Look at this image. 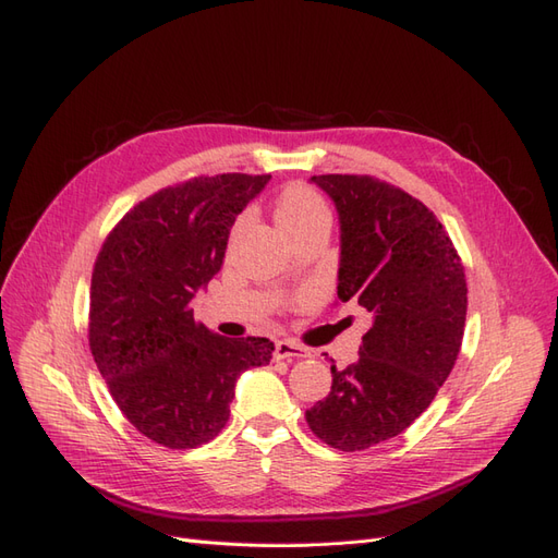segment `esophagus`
I'll return each mask as SVG.
<instances>
[{
	"mask_svg": "<svg viewBox=\"0 0 558 558\" xmlns=\"http://www.w3.org/2000/svg\"><path fill=\"white\" fill-rule=\"evenodd\" d=\"M274 355H276V360H290V357L304 360V357H311V353H308V350H306L304 345H299V343H294V341H290V339L276 341Z\"/></svg>",
	"mask_w": 558,
	"mask_h": 558,
	"instance_id": "34e87169",
	"label": "esophagus"
}]
</instances>
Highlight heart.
Instances as JSON below:
<instances>
[{
    "label": "heart",
    "mask_w": 558,
    "mask_h": 558,
    "mask_svg": "<svg viewBox=\"0 0 558 558\" xmlns=\"http://www.w3.org/2000/svg\"><path fill=\"white\" fill-rule=\"evenodd\" d=\"M329 219L327 203L323 196L306 184L292 182L284 186L276 201V221L282 233L304 229L315 221Z\"/></svg>",
    "instance_id": "obj_1"
}]
</instances>
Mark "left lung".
<instances>
[{"mask_svg":"<svg viewBox=\"0 0 558 558\" xmlns=\"http://www.w3.org/2000/svg\"><path fill=\"white\" fill-rule=\"evenodd\" d=\"M311 182L339 213L337 294L374 320L360 357L331 367V390L306 421L331 449L362 451L404 433L451 374L465 331V268L439 219L407 191L369 174Z\"/></svg>","mask_w":558,"mask_h":558,"instance_id":"1","label":"left lung"}]
</instances>
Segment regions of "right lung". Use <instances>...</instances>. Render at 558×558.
<instances>
[{
  "label": "right lung",
  "mask_w": 558,
  "mask_h": 558,
  "mask_svg": "<svg viewBox=\"0 0 558 558\" xmlns=\"http://www.w3.org/2000/svg\"><path fill=\"white\" fill-rule=\"evenodd\" d=\"M268 180L227 172L161 189L125 213L95 259L93 360L123 416L161 447L215 439L238 376L270 362L268 339L217 337L191 308L225 264L235 217Z\"/></svg>",
  "instance_id": "obj_1"
}]
</instances>
